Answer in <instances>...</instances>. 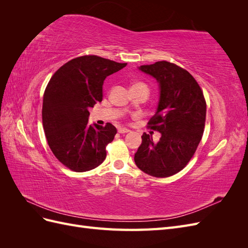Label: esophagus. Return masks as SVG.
Wrapping results in <instances>:
<instances>
[{"label":"esophagus","mask_w":248,"mask_h":248,"mask_svg":"<svg viewBox=\"0 0 248 248\" xmlns=\"http://www.w3.org/2000/svg\"><path fill=\"white\" fill-rule=\"evenodd\" d=\"M130 130L129 129H127V128H119L118 129V132L119 133H127V132H129Z\"/></svg>","instance_id":"34e87169"}]
</instances>
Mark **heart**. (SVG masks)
Segmentation results:
<instances>
[{"mask_svg":"<svg viewBox=\"0 0 248 248\" xmlns=\"http://www.w3.org/2000/svg\"><path fill=\"white\" fill-rule=\"evenodd\" d=\"M133 86H145L144 84H140V82H139V84H134ZM146 87V86H145Z\"/></svg>","mask_w":248,"mask_h":248,"instance_id":"b5f03b06","label":"heart"}]
</instances>
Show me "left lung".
Wrapping results in <instances>:
<instances>
[{
	"instance_id": "1",
	"label": "left lung",
	"mask_w": 248,
	"mask_h": 248,
	"mask_svg": "<svg viewBox=\"0 0 248 248\" xmlns=\"http://www.w3.org/2000/svg\"><path fill=\"white\" fill-rule=\"evenodd\" d=\"M139 69L158 82V104L148 124L161 137L154 142L149 134H142L134 161L150 176L170 177L185 168L202 140L206 120L204 94L188 71L172 63L160 61Z\"/></svg>"
}]
</instances>
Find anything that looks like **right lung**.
Wrapping results in <instances>:
<instances>
[{"label":"right lung","mask_w":248,"mask_h":248,"mask_svg":"<svg viewBox=\"0 0 248 248\" xmlns=\"http://www.w3.org/2000/svg\"><path fill=\"white\" fill-rule=\"evenodd\" d=\"M126 65L84 56L64 64L50 78L43 95V129L52 153L65 167L87 171L106 159V147L117 129L110 123L90 125L89 108L101 102L107 77Z\"/></svg>","instance_id":"obj_1"}]
</instances>
